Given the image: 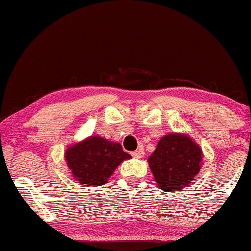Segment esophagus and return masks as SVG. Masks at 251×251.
<instances>
[{
    "label": "esophagus",
    "mask_w": 251,
    "mask_h": 251,
    "mask_svg": "<svg viewBox=\"0 0 251 251\" xmlns=\"http://www.w3.org/2000/svg\"><path fill=\"white\" fill-rule=\"evenodd\" d=\"M132 156L137 157V159H141V157L144 156V150L142 149V148H139L138 150H136V151L132 152Z\"/></svg>",
    "instance_id": "1"
}]
</instances>
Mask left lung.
Segmentation results:
<instances>
[{"instance_id": "1", "label": "left lung", "mask_w": 251, "mask_h": 251, "mask_svg": "<svg viewBox=\"0 0 251 251\" xmlns=\"http://www.w3.org/2000/svg\"><path fill=\"white\" fill-rule=\"evenodd\" d=\"M202 151L183 134H167L148 159L157 185L163 191H179L200 172Z\"/></svg>"}]
</instances>
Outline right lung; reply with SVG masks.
I'll list each match as a JSON object with an SVG mask.
<instances>
[{"mask_svg": "<svg viewBox=\"0 0 251 251\" xmlns=\"http://www.w3.org/2000/svg\"><path fill=\"white\" fill-rule=\"evenodd\" d=\"M130 157L120 144L99 136L90 137L66 151V161L73 178L88 186L103 185L121 161Z\"/></svg>", "mask_w": 251, "mask_h": 251, "instance_id": "add662e5", "label": "right lung"}]
</instances>
